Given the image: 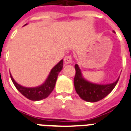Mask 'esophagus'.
<instances>
[{
  "label": "esophagus",
  "mask_w": 131,
  "mask_h": 131,
  "mask_svg": "<svg viewBox=\"0 0 131 131\" xmlns=\"http://www.w3.org/2000/svg\"><path fill=\"white\" fill-rule=\"evenodd\" d=\"M64 63L68 64H71L72 62V56L71 55L67 56L64 59Z\"/></svg>",
  "instance_id": "34e87169"
}]
</instances>
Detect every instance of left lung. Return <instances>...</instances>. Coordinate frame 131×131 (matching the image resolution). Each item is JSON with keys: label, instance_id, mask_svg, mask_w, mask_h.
Listing matches in <instances>:
<instances>
[{"label": "left lung", "instance_id": "obj_1", "mask_svg": "<svg viewBox=\"0 0 131 131\" xmlns=\"http://www.w3.org/2000/svg\"><path fill=\"white\" fill-rule=\"evenodd\" d=\"M75 75L74 78V86L76 92L82 99L88 102L94 103L104 99L113 90L120 78L119 77L118 80L112 84L105 85L93 84L83 78L78 64L75 65Z\"/></svg>", "mask_w": 131, "mask_h": 131}]
</instances>
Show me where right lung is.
Instances as JSON below:
<instances>
[{
    "label": "right lung",
    "instance_id": "right-lung-1",
    "mask_svg": "<svg viewBox=\"0 0 131 131\" xmlns=\"http://www.w3.org/2000/svg\"><path fill=\"white\" fill-rule=\"evenodd\" d=\"M63 67V60H61L51 70L47 80L43 84L35 88H26L19 85L13 80V77L11 76V79L15 85V88L20 93L31 101H41L47 98L53 91L55 87L56 82L57 80L58 75Z\"/></svg>",
    "mask_w": 131,
    "mask_h": 131
}]
</instances>
